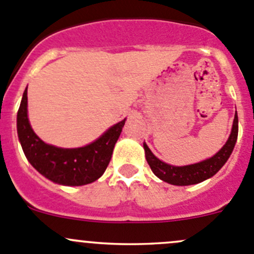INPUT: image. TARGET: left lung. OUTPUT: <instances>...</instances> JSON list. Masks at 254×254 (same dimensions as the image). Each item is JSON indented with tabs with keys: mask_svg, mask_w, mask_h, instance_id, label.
<instances>
[{
	"mask_svg": "<svg viewBox=\"0 0 254 254\" xmlns=\"http://www.w3.org/2000/svg\"><path fill=\"white\" fill-rule=\"evenodd\" d=\"M238 136V117L237 112L235 114V119H233L232 130L228 136V140L226 144L221 147L218 152H216L212 157L206 159L203 161L196 162V164L185 165V166H174V165L166 164V162L161 161L157 159L151 150L149 149L146 144L144 142V150H145V157L151 167L152 172L159 177L162 181L167 182V184L176 185V186H189V185L200 184V182L205 181V180L210 179L213 175L217 174L221 170V167L227 162L228 157L231 156L235 147L236 141H237Z\"/></svg>",
	"mask_w": 254,
	"mask_h": 254,
	"instance_id": "8db88e82",
	"label": "left lung"
}]
</instances>
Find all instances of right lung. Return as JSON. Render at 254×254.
<instances>
[{
    "mask_svg": "<svg viewBox=\"0 0 254 254\" xmlns=\"http://www.w3.org/2000/svg\"><path fill=\"white\" fill-rule=\"evenodd\" d=\"M27 88L17 113V134L27 160L46 179L64 186H82L99 179L112 159L125 120L110 127L95 141L75 149L46 144L32 129L27 114Z\"/></svg>",
    "mask_w": 254,
    "mask_h": 254,
    "instance_id": "obj_1",
    "label": "right lung"
}]
</instances>
